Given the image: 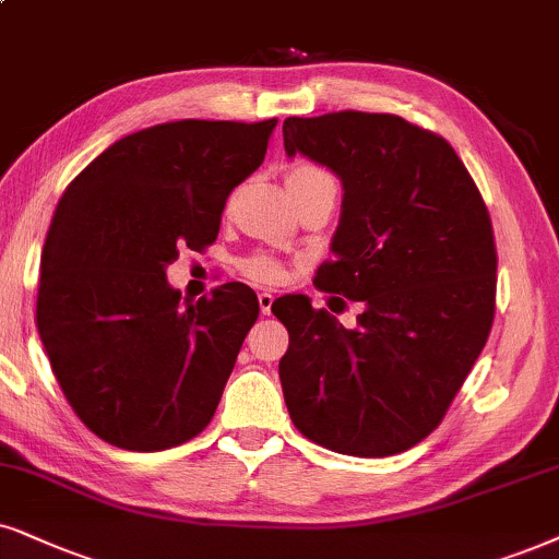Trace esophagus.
<instances>
[{"label":"esophagus","instance_id":"esophagus-1","mask_svg":"<svg viewBox=\"0 0 559 559\" xmlns=\"http://www.w3.org/2000/svg\"><path fill=\"white\" fill-rule=\"evenodd\" d=\"M258 304H260V312L271 314V309H273V294L260 292V294H258Z\"/></svg>","mask_w":559,"mask_h":559}]
</instances>
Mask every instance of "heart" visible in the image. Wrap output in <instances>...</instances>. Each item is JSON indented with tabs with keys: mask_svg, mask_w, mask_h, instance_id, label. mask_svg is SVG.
Returning <instances> with one entry per match:
<instances>
[{
	"mask_svg": "<svg viewBox=\"0 0 559 559\" xmlns=\"http://www.w3.org/2000/svg\"><path fill=\"white\" fill-rule=\"evenodd\" d=\"M328 180H332L328 169H322L317 165H307V162L294 165L286 173V188L292 195L299 193V190H304V188L314 186V182H328ZM242 271H245V275H250L252 281H258V284H278V281H284V275H286V267L281 265V260H275L271 255H252V258L242 260Z\"/></svg>",
	"mask_w": 559,
	"mask_h": 559,
	"instance_id": "1",
	"label": "heart"
}]
</instances>
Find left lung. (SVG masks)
<instances>
[{
	"label": "left lung",
	"instance_id": "1",
	"mask_svg": "<svg viewBox=\"0 0 559 559\" xmlns=\"http://www.w3.org/2000/svg\"><path fill=\"white\" fill-rule=\"evenodd\" d=\"M284 146L343 182L335 258L314 286L364 309L345 330L307 296L273 304L288 415L337 454H400L443 420L490 335V214L449 141L390 112L286 118Z\"/></svg>",
	"mask_w": 559,
	"mask_h": 559
}]
</instances>
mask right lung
Wrapping results in <instances>:
<instances>
[{
	"mask_svg": "<svg viewBox=\"0 0 559 559\" xmlns=\"http://www.w3.org/2000/svg\"><path fill=\"white\" fill-rule=\"evenodd\" d=\"M275 118L173 121L118 139L63 190L35 324L63 397L118 449L180 447L214 418L258 296L180 301L165 267L214 245L227 198L263 165Z\"/></svg>",
	"mask_w": 559,
	"mask_h": 559,
	"instance_id": "1",
	"label": "right lung"
}]
</instances>
